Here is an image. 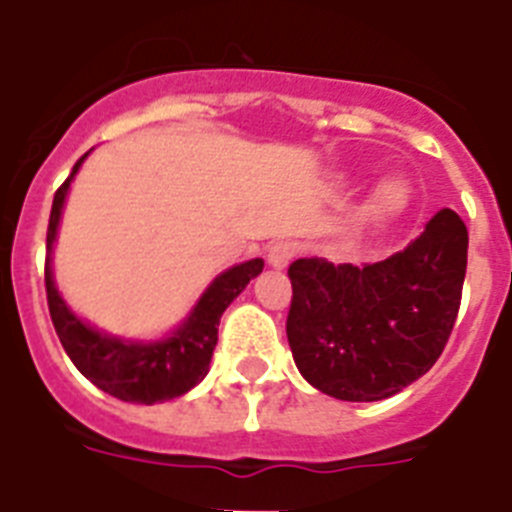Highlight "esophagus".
I'll use <instances>...</instances> for the list:
<instances>
[{"label":"esophagus","instance_id":"esophagus-1","mask_svg":"<svg viewBox=\"0 0 512 512\" xmlns=\"http://www.w3.org/2000/svg\"><path fill=\"white\" fill-rule=\"evenodd\" d=\"M296 257V244L294 242H273L268 247V263L273 268H286Z\"/></svg>","mask_w":512,"mask_h":512}]
</instances>
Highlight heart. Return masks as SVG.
Here are the masks:
<instances>
[{"label": "heart", "mask_w": 512, "mask_h": 512, "mask_svg": "<svg viewBox=\"0 0 512 512\" xmlns=\"http://www.w3.org/2000/svg\"><path fill=\"white\" fill-rule=\"evenodd\" d=\"M411 203L409 187L401 179H385L372 197V216L375 218H398L406 213Z\"/></svg>", "instance_id": "heart-1"}]
</instances>
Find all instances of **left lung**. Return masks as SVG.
Masks as SVG:
<instances>
[{"instance_id":"8db88e82","label":"left lung","mask_w":512,"mask_h":512,"mask_svg":"<svg viewBox=\"0 0 512 512\" xmlns=\"http://www.w3.org/2000/svg\"><path fill=\"white\" fill-rule=\"evenodd\" d=\"M466 257V223L445 208L382 263H291L286 336L304 380L341 401H382L419 380L453 333Z\"/></svg>"}]
</instances>
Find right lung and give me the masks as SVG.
<instances>
[{
    "mask_svg": "<svg viewBox=\"0 0 512 512\" xmlns=\"http://www.w3.org/2000/svg\"><path fill=\"white\" fill-rule=\"evenodd\" d=\"M83 158L75 163L72 174L64 179V184L54 195L49 231H46V249H51L57 239L64 197H67L72 176L80 169ZM260 273H263L260 257L234 265L210 283L208 291L200 296V302L192 309V315L174 336L158 343H130L98 333L96 328H90L80 317L72 315L54 286L49 260H46L44 270L51 322H54V330H57L72 364L103 393L114 395L119 401L145 403V406L171 401L176 395L195 388L197 382L208 375L210 356L218 343V322H221L223 309L229 307L236 296L242 294L244 286Z\"/></svg>",
    "mask_w": 512,
    "mask_h": 512,
    "instance_id": "right-lung-1",
    "label": "right lung"
}]
</instances>
